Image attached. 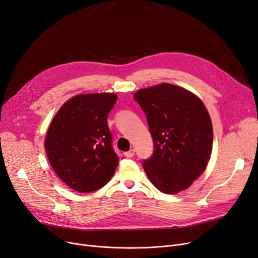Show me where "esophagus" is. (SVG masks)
I'll return each instance as SVG.
<instances>
[{"instance_id": "esophagus-1", "label": "esophagus", "mask_w": 258, "mask_h": 258, "mask_svg": "<svg viewBox=\"0 0 258 258\" xmlns=\"http://www.w3.org/2000/svg\"><path fill=\"white\" fill-rule=\"evenodd\" d=\"M135 154H136V150L135 149H130L129 150V152H126L125 154H123V155H125L126 157H128V158H131V157H133V156H135Z\"/></svg>"}]
</instances>
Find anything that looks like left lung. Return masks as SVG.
<instances>
[{"label": "left lung", "instance_id": "1", "mask_svg": "<svg viewBox=\"0 0 258 258\" xmlns=\"http://www.w3.org/2000/svg\"><path fill=\"white\" fill-rule=\"evenodd\" d=\"M133 98L144 111L154 142L143 167L156 188L178 193L198 179L209 161L214 131L205 105L179 86L162 83L138 91Z\"/></svg>", "mask_w": 258, "mask_h": 258}]
</instances>
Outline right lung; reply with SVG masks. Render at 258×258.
Instances as JSON below:
<instances>
[{"label":"right lung","mask_w":258,"mask_h":258,"mask_svg":"<svg viewBox=\"0 0 258 258\" xmlns=\"http://www.w3.org/2000/svg\"><path fill=\"white\" fill-rule=\"evenodd\" d=\"M115 94L78 95L57 112L44 148L53 170L70 188L93 192L110 181L118 165L106 123Z\"/></svg>","instance_id":"1"}]
</instances>
